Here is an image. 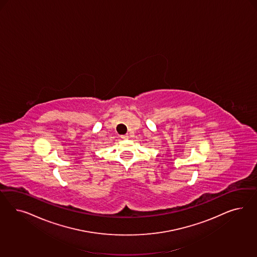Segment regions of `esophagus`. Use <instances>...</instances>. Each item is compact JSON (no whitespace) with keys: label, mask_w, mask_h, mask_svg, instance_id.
<instances>
[{"label":"esophagus","mask_w":257,"mask_h":257,"mask_svg":"<svg viewBox=\"0 0 257 257\" xmlns=\"http://www.w3.org/2000/svg\"><path fill=\"white\" fill-rule=\"evenodd\" d=\"M120 138H121L122 140H128V139H129V136H128V135H124V136H121Z\"/></svg>","instance_id":"34e87169"}]
</instances>
